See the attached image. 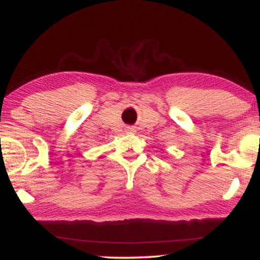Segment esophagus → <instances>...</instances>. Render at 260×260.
Segmentation results:
<instances>
[{"label": "esophagus", "instance_id": "esophagus-1", "mask_svg": "<svg viewBox=\"0 0 260 260\" xmlns=\"http://www.w3.org/2000/svg\"><path fill=\"white\" fill-rule=\"evenodd\" d=\"M126 132L127 133H134V132H136V128L132 127V126H128V127H126Z\"/></svg>", "mask_w": 260, "mask_h": 260}]
</instances>
